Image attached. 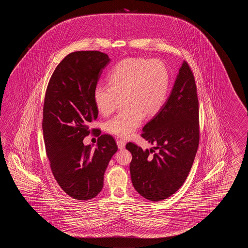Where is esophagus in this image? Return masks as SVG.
Masks as SVG:
<instances>
[{
    "label": "esophagus",
    "instance_id": "esophagus-1",
    "mask_svg": "<svg viewBox=\"0 0 248 248\" xmlns=\"http://www.w3.org/2000/svg\"><path fill=\"white\" fill-rule=\"evenodd\" d=\"M117 145H118V148H119L120 150H122L123 148L125 147L126 142H125V141H123V140H118V141H117Z\"/></svg>",
    "mask_w": 248,
    "mask_h": 248
}]
</instances>
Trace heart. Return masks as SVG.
<instances>
[{
	"instance_id": "obj_1",
	"label": "heart",
	"mask_w": 248,
	"mask_h": 248,
	"mask_svg": "<svg viewBox=\"0 0 248 248\" xmlns=\"http://www.w3.org/2000/svg\"><path fill=\"white\" fill-rule=\"evenodd\" d=\"M109 85L97 84L93 99L98 111L108 115L123 96L122 111L106 122L109 133L129 137L142 124L144 116L153 117L163 107L169 92V74L159 60L129 58L117 63L108 76Z\"/></svg>"
}]
</instances>
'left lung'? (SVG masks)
Returning <instances> with one entry per match:
<instances>
[{
  "mask_svg": "<svg viewBox=\"0 0 248 248\" xmlns=\"http://www.w3.org/2000/svg\"><path fill=\"white\" fill-rule=\"evenodd\" d=\"M142 137L155 146L142 150L126 143L132 184L146 200L163 201L184 185L200 142L195 79L185 61L163 107L142 127Z\"/></svg>",
  "mask_w": 248,
  "mask_h": 248,
  "instance_id": "left-lung-1",
  "label": "left lung"
}]
</instances>
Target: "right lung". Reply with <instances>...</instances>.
<instances>
[{
	"label": "right lung",
	"instance_id": "obj_1",
	"mask_svg": "<svg viewBox=\"0 0 248 248\" xmlns=\"http://www.w3.org/2000/svg\"><path fill=\"white\" fill-rule=\"evenodd\" d=\"M110 61L100 51L70 53L55 69L46 90L42 132L47 157L58 185L78 201L100 192L118 150L110 135H101L94 149L83 144L91 132L89 124L98 115L93 91Z\"/></svg>",
	"mask_w": 248,
	"mask_h": 248
}]
</instances>
